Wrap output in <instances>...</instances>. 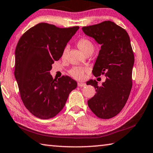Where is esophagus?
<instances>
[{
    "mask_svg": "<svg viewBox=\"0 0 153 153\" xmlns=\"http://www.w3.org/2000/svg\"><path fill=\"white\" fill-rule=\"evenodd\" d=\"M77 86L79 87H84L86 86V84L84 83H82V82H78V83H77Z\"/></svg>",
    "mask_w": 153,
    "mask_h": 153,
    "instance_id": "34e87169",
    "label": "esophagus"
}]
</instances>
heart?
Instances as JSON below:
<instances>
[{
	"mask_svg": "<svg viewBox=\"0 0 153 153\" xmlns=\"http://www.w3.org/2000/svg\"><path fill=\"white\" fill-rule=\"evenodd\" d=\"M77 46L80 49L84 54H86L89 52L93 53L94 49V46L93 43L91 42V40L88 39L86 37H82L79 39L77 42ZM69 46L67 45L65 46L62 51V58L65 57V56L69 52ZM86 71V70L84 68L79 67H74L72 69L70 70L69 73L71 74V76L74 77L76 79H83L84 78V74Z\"/></svg>",
	"mask_w": 153,
	"mask_h": 153,
	"instance_id": "1",
	"label": "heart"
}]
</instances>
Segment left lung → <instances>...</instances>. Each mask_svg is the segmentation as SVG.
Masks as SVG:
<instances>
[{
  "label": "left lung",
  "instance_id": "obj_1",
  "mask_svg": "<svg viewBox=\"0 0 153 153\" xmlns=\"http://www.w3.org/2000/svg\"><path fill=\"white\" fill-rule=\"evenodd\" d=\"M82 30L101 45L93 75L107 77L101 86L94 79L87 82L96 91L88 105L97 117L109 119L124 108L132 88L134 54L129 36L124 28L111 21L84 26Z\"/></svg>",
  "mask_w": 153,
  "mask_h": 153
}]
</instances>
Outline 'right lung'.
Segmentation results:
<instances>
[{
  "mask_svg": "<svg viewBox=\"0 0 153 153\" xmlns=\"http://www.w3.org/2000/svg\"><path fill=\"white\" fill-rule=\"evenodd\" d=\"M79 28H59L39 23L26 31L18 41L14 75L24 105L36 117H54L77 87V82L70 77L53 79L50 71Z\"/></svg>",
  "mask_w": 153,
  "mask_h": 153,
  "instance_id": "obj_1",
  "label": "right lung"
}]
</instances>
